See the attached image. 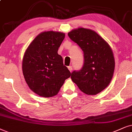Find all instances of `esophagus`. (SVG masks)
Segmentation results:
<instances>
[{
    "label": "esophagus",
    "instance_id": "obj_1",
    "mask_svg": "<svg viewBox=\"0 0 132 132\" xmlns=\"http://www.w3.org/2000/svg\"><path fill=\"white\" fill-rule=\"evenodd\" d=\"M68 69H69V71L70 72H72V66H68Z\"/></svg>",
    "mask_w": 132,
    "mask_h": 132
}]
</instances>
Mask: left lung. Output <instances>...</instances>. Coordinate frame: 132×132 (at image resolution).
<instances>
[{
	"instance_id": "left-lung-1",
	"label": "left lung",
	"mask_w": 132,
	"mask_h": 132,
	"mask_svg": "<svg viewBox=\"0 0 132 132\" xmlns=\"http://www.w3.org/2000/svg\"><path fill=\"white\" fill-rule=\"evenodd\" d=\"M68 36L81 48L84 58L81 69L71 73L72 80L86 94L101 93L110 83L114 73V58L110 47L89 29L78 28Z\"/></svg>"
}]
</instances>
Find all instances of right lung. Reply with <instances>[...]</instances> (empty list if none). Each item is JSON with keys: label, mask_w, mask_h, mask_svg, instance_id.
<instances>
[{"label": "right lung", "mask_w": 132, "mask_h": 132, "mask_svg": "<svg viewBox=\"0 0 132 132\" xmlns=\"http://www.w3.org/2000/svg\"><path fill=\"white\" fill-rule=\"evenodd\" d=\"M64 36L63 33L44 31L33 39L25 52L23 75L30 89L40 96H55L71 76L63 58L58 54Z\"/></svg>", "instance_id": "add662e5"}]
</instances>
